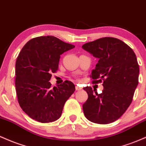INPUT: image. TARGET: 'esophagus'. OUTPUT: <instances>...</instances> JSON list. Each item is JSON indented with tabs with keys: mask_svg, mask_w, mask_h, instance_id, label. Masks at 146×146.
<instances>
[{
	"mask_svg": "<svg viewBox=\"0 0 146 146\" xmlns=\"http://www.w3.org/2000/svg\"><path fill=\"white\" fill-rule=\"evenodd\" d=\"M75 88H76V90H77V91L82 90V88H81V87H80V86H78V85H77V86H76V87H75Z\"/></svg>",
	"mask_w": 146,
	"mask_h": 146,
	"instance_id": "esophagus-1",
	"label": "esophagus"
}]
</instances>
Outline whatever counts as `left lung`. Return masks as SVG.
<instances>
[{
    "label": "left lung",
    "mask_w": 146,
    "mask_h": 146,
    "mask_svg": "<svg viewBox=\"0 0 146 146\" xmlns=\"http://www.w3.org/2000/svg\"><path fill=\"white\" fill-rule=\"evenodd\" d=\"M82 47L99 58L90 77L92 83L103 82L104 86L101 94H94L91 87L83 88L88 95L83 113L95 123H110L121 117L132 103L139 83L137 57L130 46L116 38H101Z\"/></svg>",
    "instance_id": "1"
}]
</instances>
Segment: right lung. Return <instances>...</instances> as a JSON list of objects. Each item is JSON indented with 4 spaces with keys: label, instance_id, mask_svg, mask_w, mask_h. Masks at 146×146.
Returning <instances> with one entry per match:
<instances>
[{
    "label": "right lung",
    "instance_id": "obj_1",
    "mask_svg": "<svg viewBox=\"0 0 146 146\" xmlns=\"http://www.w3.org/2000/svg\"><path fill=\"white\" fill-rule=\"evenodd\" d=\"M74 47L55 36H38L29 40L19 53L16 61V95L21 108L32 119L50 123L61 116L75 86L65 81L52 88L50 80L52 73L58 70L60 55Z\"/></svg>",
    "mask_w": 146,
    "mask_h": 146
}]
</instances>
